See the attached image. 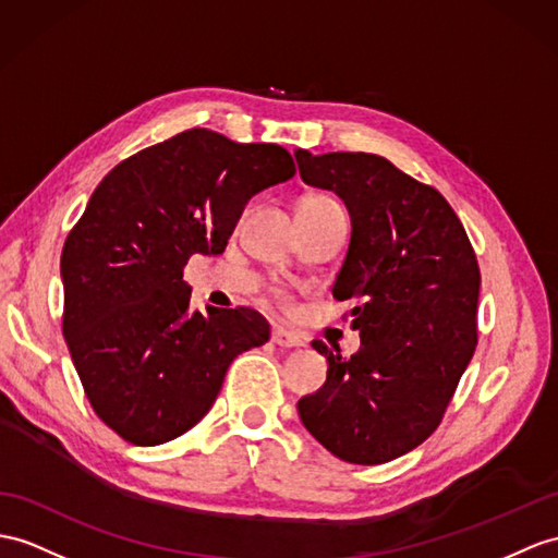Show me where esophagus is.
Returning a JSON list of instances; mask_svg holds the SVG:
<instances>
[{"label":"esophagus","instance_id":"obj_1","mask_svg":"<svg viewBox=\"0 0 558 558\" xmlns=\"http://www.w3.org/2000/svg\"><path fill=\"white\" fill-rule=\"evenodd\" d=\"M271 341H275L281 348H301V345H305L303 336H298L295 331L283 329V326H275V331H271Z\"/></svg>","mask_w":558,"mask_h":558}]
</instances>
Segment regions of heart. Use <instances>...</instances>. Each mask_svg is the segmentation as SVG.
Returning a JSON list of instances; mask_svg holds the SVG:
<instances>
[{"label": "heart", "instance_id": "heart-1", "mask_svg": "<svg viewBox=\"0 0 558 558\" xmlns=\"http://www.w3.org/2000/svg\"><path fill=\"white\" fill-rule=\"evenodd\" d=\"M329 201H333V198H329V196H319V194H310V196H305V198L298 201V206H317V203H329Z\"/></svg>", "mask_w": 558, "mask_h": 558}]
</instances>
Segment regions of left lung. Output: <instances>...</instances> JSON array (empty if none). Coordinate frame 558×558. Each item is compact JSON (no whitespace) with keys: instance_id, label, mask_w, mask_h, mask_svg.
<instances>
[{"instance_id":"obj_1","label":"left lung","mask_w":558,"mask_h":558,"mask_svg":"<svg viewBox=\"0 0 558 558\" xmlns=\"http://www.w3.org/2000/svg\"><path fill=\"white\" fill-rule=\"evenodd\" d=\"M295 160L305 184L329 189L350 213L333 298H355L360 331L350 360L312 343L329 369L298 414L338 459L384 464L424 442L454 396L478 343L481 269L450 203L390 160L305 148Z\"/></svg>"}]
</instances>
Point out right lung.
I'll list each match as a JSON object with an SVG mask.
<instances>
[{
	"label": "right lung",
	"instance_id": "right-lung-1",
	"mask_svg": "<svg viewBox=\"0 0 558 558\" xmlns=\"http://www.w3.org/2000/svg\"><path fill=\"white\" fill-rule=\"evenodd\" d=\"M295 174L279 144L206 128L148 146L94 189L61 253L63 338L92 410L142 447L208 414L236 355L269 341L248 307L189 310L192 255H220L246 203Z\"/></svg>",
	"mask_w": 558,
	"mask_h": 558
}]
</instances>
